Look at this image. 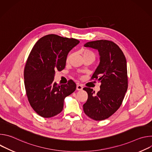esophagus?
Segmentation results:
<instances>
[{"instance_id": "esophagus-1", "label": "esophagus", "mask_w": 152, "mask_h": 152, "mask_svg": "<svg viewBox=\"0 0 152 152\" xmlns=\"http://www.w3.org/2000/svg\"><path fill=\"white\" fill-rule=\"evenodd\" d=\"M82 88H83L82 85H79V84H77V86H76V90H82Z\"/></svg>"}]
</instances>
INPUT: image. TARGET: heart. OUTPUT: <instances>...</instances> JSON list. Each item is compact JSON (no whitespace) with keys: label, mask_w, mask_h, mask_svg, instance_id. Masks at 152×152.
Returning <instances> with one entry per match:
<instances>
[{"label":"heart","mask_w":152,"mask_h":152,"mask_svg":"<svg viewBox=\"0 0 152 152\" xmlns=\"http://www.w3.org/2000/svg\"><path fill=\"white\" fill-rule=\"evenodd\" d=\"M80 52H81V54L83 56V58H93L94 59V58H95L94 53L92 51H91V50H90L88 49H82ZM71 56H72V54H70L67 57V59H66L67 62H69L70 61V59L71 58Z\"/></svg>","instance_id":"1"}]
</instances>
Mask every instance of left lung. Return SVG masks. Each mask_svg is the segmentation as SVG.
Instances as JSON below:
<instances>
[{"label": "left lung", "mask_w": 152, "mask_h": 152, "mask_svg": "<svg viewBox=\"0 0 152 152\" xmlns=\"http://www.w3.org/2000/svg\"><path fill=\"white\" fill-rule=\"evenodd\" d=\"M84 46L99 53L100 62L91 79H97L101 85L97 94L90 88H83L88 99L83 109L90 118L100 121L114 114L124 99L128 86L126 59L120 48L111 41H90Z\"/></svg>", "instance_id": "obj_1"}]
</instances>
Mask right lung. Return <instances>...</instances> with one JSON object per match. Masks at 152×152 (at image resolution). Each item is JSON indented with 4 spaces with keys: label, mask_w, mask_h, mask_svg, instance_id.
I'll use <instances>...</instances> for the list:
<instances>
[{
    "label": "right lung",
    "mask_w": 152,
    "mask_h": 152,
    "mask_svg": "<svg viewBox=\"0 0 152 152\" xmlns=\"http://www.w3.org/2000/svg\"><path fill=\"white\" fill-rule=\"evenodd\" d=\"M79 41L50 34L41 38L34 46L24 70L25 86L29 102L40 116L50 118L63 110L64 101L73 93L76 85L53 82L55 71L64 69L69 52Z\"/></svg>",
    "instance_id": "add662e5"
}]
</instances>
